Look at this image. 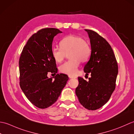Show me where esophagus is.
<instances>
[{"mask_svg":"<svg viewBox=\"0 0 134 134\" xmlns=\"http://www.w3.org/2000/svg\"><path fill=\"white\" fill-rule=\"evenodd\" d=\"M69 77L70 78V79H76L77 77H76V76H70V75H69Z\"/></svg>","mask_w":134,"mask_h":134,"instance_id":"34e87169","label":"esophagus"}]
</instances>
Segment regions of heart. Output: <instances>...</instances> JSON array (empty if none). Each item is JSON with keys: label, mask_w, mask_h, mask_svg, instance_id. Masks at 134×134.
<instances>
[{"label": "heart", "mask_w": 134, "mask_h": 134, "mask_svg": "<svg viewBox=\"0 0 134 134\" xmlns=\"http://www.w3.org/2000/svg\"><path fill=\"white\" fill-rule=\"evenodd\" d=\"M60 46H53L51 54L54 61L61 62L69 53V61L64 62L59 67V71L68 75H75L80 66V61H86L91 53V48L89 43L81 36L69 35L64 37L60 42Z\"/></svg>", "instance_id": "heart-1"}]
</instances>
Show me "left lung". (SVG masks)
<instances>
[{"mask_svg":"<svg viewBox=\"0 0 134 134\" xmlns=\"http://www.w3.org/2000/svg\"><path fill=\"white\" fill-rule=\"evenodd\" d=\"M87 32L91 53L84 68L86 75L91 74L88 81L79 77L76 94L79 102L88 110L101 108L110 99L116 87L118 65L110 45L104 38L92 30Z\"/></svg>","mask_w":134,"mask_h":134,"instance_id":"obj_1","label":"left lung"}]
</instances>
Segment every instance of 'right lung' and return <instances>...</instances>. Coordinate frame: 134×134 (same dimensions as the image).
Returning a JSON list of instances; mask_svg holds the SVG:
<instances>
[{
    "mask_svg": "<svg viewBox=\"0 0 134 134\" xmlns=\"http://www.w3.org/2000/svg\"><path fill=\"white\" fill-rule=\"evenodd\" d=\"M62 33L56 28H44L32 35L24 46L19 60L20 85L26 98L40 109L51 106L58 99L69 77L57 74L48 77V72L56 74L55 61L51 54L54 36Z\"/></svg>",
    "mask_w": 134,
    "mask_h": 134,
    "instance_id": "obj_1",
    "label": "right lung"
}]
</instances>
